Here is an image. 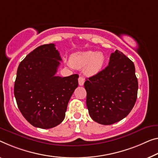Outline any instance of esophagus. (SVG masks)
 Listing matches in <instances>:
<instances>
[{
	"label": "esophagus",
	"mask_w": 158,
	"mask_h": 158,
	"mask_svg": "<svg viewBox=\"0 0 158 158\" xmlns=\"http://www.w3.org/2000/svg\"><path fill=\"white\" fill-rule=\"evenodd\" d=\"M84 82H85V79L83 78L82 77H79L78 78V83L80 85H84Z\"/></svg>",
	"instance_id": "1"
}]
</instances>
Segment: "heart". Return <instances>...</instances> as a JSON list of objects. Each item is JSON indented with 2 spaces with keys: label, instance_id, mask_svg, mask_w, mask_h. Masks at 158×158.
<instances>
[{
  "label": "heart",
  "instance_id": "obj_1",
  "mask_svg": "<svg viewBox=\"0 0 158 158\" xmlns=\"http://www.w3.org/2000/svg\"><path fill=\"white\" fill-rule=\"evenodd\" d=\"M105 56L102 53L93 51L77 53L73 54L70 58L73 66L77 69L85 68V73L89 76H94L100 72L105 64ZM69 65L71 66L70 64Z\"/></svg>",
  "mask_w": 158,
  "mask_h": 158
}]
</instances>
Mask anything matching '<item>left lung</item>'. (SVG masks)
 Returning a JSON list of instances; mask_svg holds the SVG:
<instances>
[{
  "label": "left lung",
  "instance_id": "8db88e82",
  "mask_svg": "<svg viewBox=\"0 0 158 158\" xmlns=\"http://www.w3.org/2000/svg\"><path fill=\"white\" fill-rule=\"evenodd\" d=\"M89 114L100 124L110 125L125 118L137 99L138 80L133 63L119 51L111 54L109 65L86 79Z\"/></svg>",
  "mask_w": 158,
  "mask_h": 158
}]
</instances>
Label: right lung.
I'll list each match as a JSON object with an SVG mask.
<instances>
[{
  "instance_id": "obj_1",
  "label": "right lung",
  "mask_w": 158,
  "mask_h": 158,
  "mask_svg": "<svg viewBox=\"0 0 158 158\" xmlns=\"http://www.w3.org/2000/svg\"><path fill=\"white\" fill-rule=\"evenodd\" d=\"M62 60L54 44L36 48L20 62L15 82L17 104L34 127L51 128L64 121L78 75L56 76Z\"/></svg>"
}]
</instances>
